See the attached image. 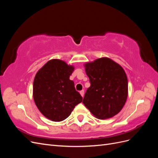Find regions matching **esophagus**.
<instances>
[{"label": "esophagus", "mask_w": 158, "mask_h": 158, "mask_svg": "<svg viewBox=\"0 0 158 158\" xmlns=\"http://www.w3.org/2000/svg\"><path fill=\"white\" fill-rule=\"evenodd\" d=\"M80 94L81 95H82V97L83 98L84 95V90H81L80 92Z\"/></svg>", "instance_id": "esophagus-1"}]
</instances>
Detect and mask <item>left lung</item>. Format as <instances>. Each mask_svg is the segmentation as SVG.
Returning a JSON list of instances; mask_svg holds the SVG:
<instances>
[{"mask_svg": "<svg viewBox=\"0 0 158 158\" xmlns=\"http://www.w3.org/2000/svg\"><path fill=\"white\" fill-rule=\"evenodd\" d=\"M90 86L82 103L99 119L111 118L121 111L128 96V80L125 70L107 57L84 64Z\"/></svg>", "mask_w": 158, "mask_h": 158, "instance_id": "left-lung-1", "label": "left lung"}]
</instances>
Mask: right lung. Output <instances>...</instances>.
Wrapping results in <instances>:
<instances>
[{
    "instance_id": "1",
    "label": "right lung",
    "mask_w": 158,
    "mask_h": 158,
    "mask_svg": "<svg viewBox=\"0 0 158 158\" xmlns=\"http://www.w3.org/2000/svg\"><path fill=\"white\" fill-rule=\"evenodd\" d=\"M74 67L64 61L52 59L37 73L33 85L35 103L44 115L55 122L67 118L82 97L70 80Z\"/></svg>"
}]
</instances>
